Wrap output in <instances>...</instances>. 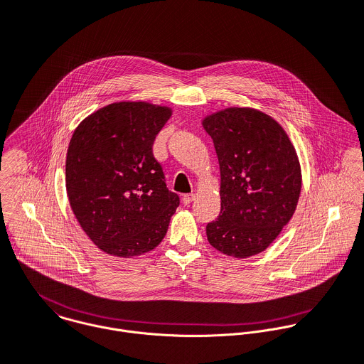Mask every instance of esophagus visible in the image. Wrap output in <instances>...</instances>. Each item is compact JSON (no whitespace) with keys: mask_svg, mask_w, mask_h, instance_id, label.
<instances>
[{"mask_svg":"<svg viewBox=\"0 0 364 364\" xmlns=\"http://www.w3.org/2000/svg\"><path fill=\"white\" fill-rule=\"evenodd\" d=\"M193 200H195V195H193V193H186V195L182 196V203H183V205H189V203H192Z\"/></svg>","mask_w":364,"mask_h":364,"instance_id":"obj_1","label":"esophagus"}]
</instances>
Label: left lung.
I'll return each mask as SVG.
<instances>
[{
    "mask_svg": "<svg viewBox=\"0 0 364 364\" xmlns=\"http://www.w3.org/2000/svg\"><path fill=\"white\" fill-rule=\"evenodd\" d=\"M202 125L212 136L220 168V216L206 226L218 251L248 258L267 250L295 213L301 164L287 131L251 107L208 114Z\"/></svg>",
    "mask_w": 364,
    "mask_h": 364,
    "instance_id": "obj_1",
    "label": "left lung"
}]
</instances>
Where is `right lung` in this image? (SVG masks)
Masks as SVG:
<instances>
[{
  "label": "right lung",
  "mask_w": 364,
  "mask_h": 364,
  "mask_svg": "<svg viewBox=\"0 0 364 364\" xmlns=\"http://www.w3.org/2000/svg\"><path fill=\"white\" fill-rule=\"evenodd\" d=\"M171 116L168 106L117 102L87 116L70 138V208L87 237L110 255L132 258L154 250L179 206L152 154Z\"/></svg>",
  "instance_id": "add662e5"
}]
</instances>
